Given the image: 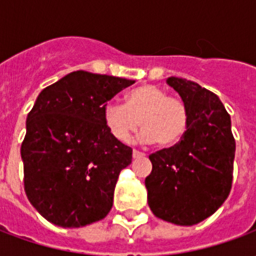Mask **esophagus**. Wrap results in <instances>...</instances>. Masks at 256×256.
Segmentation results:
<instances>
[{
	"mask_svg": "<svg viewBox=\"0 0 256 256\" xmlns=\"http://www.w3.org/2000/svg\"><path fill=\"white\" fill-rule=\"evenodd\" d=\"M138 156H142V154H141L140 150H133V158H134V159H136V158H138Z\"/></svg>",
	"mask_w": 256,
	"mask_h": 256,
	"instance_id": "1",
	"label": "esophagus"
}]
</instances>
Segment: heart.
<instances>
[{
  "label": "heart",
  "mask_w": 256,
  "mask_h": 256,
  "mask_svg": "<svg viewBox=\"0 0 256 256\" xmlns=\"http://www.w3.org/2000/svg\"><path fill=\"white\" fill-rule=\"evenodd\" d=\"M104 123L120 142H128L141 126L142 141L170 148L182 140L188 128V112L182 101L167 96L160 88L141 84L128 92L124 104L118 101L106 104Z\"/></svg>",
  "instance_id": "b5f03b06"
}]
</instances>
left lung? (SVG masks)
Segmentation results:
<instances>
[{
	"label": "left lung",
	"mask_w": 256,
	"mask_h": 256,
	"mask_svg": "<svg viewBox=\"0 0 256 256\" xmlns=\"http://www.w3.org/2000/svg\"><path fill=\"white\" fill-rule=\"evenodd\" d=\"M166 82L186 108L188 128L177 145L150 156L148 204L158 218L192 226L214 214L229 196L236 142L218 96L177 76Z\"/></svg>",
	"instance_id": "1"
}]
</instances>
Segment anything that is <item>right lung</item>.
I'll use <instances>...</instances> for the list:
<instances>
[{"label": "right lung", "mask_w": 256, "mask_h": 256, "mask_svg": "<svg viewBox=\"0 0 256 256\" xmlns=\"http://www.w3.org/2000/svg\"><path fill=\"white\" fill-rule=\"evenodd\" d=\"M132 79L74 71L38 94L22 144L24 190L40 214L62 228L106 218L119 172L133 150L112 137L104 108Z\"/></svg>", "instance_id": "right-lung-1"}]
</instances>
